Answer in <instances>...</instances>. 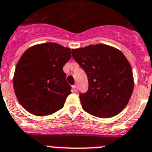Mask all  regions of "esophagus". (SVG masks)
Here are the masks:
<instances>
[{
	"label": "esophagus",
	"instance_id": "34e87169",
	"mask_svg": "<svg viewBox=\"0 0 152 152\" xmlns=\"http://www.w3.org/2000/svg\"><path fill=\"white\" fill-rule=\"evenodd\" d=\"M72 88H73L74 91H75V92H77V85H73V86H72Z\"/></svg>",
	"mask_w": 152,
	"mask_h": 152
}]
</instances>
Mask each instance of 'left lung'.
<instances>
[{
	"instance_id": "8db88e82",
	"label": "left lung",
	"mask_w": 152,
	"mask_h": 152,
	"mask_svg": "<svg viewBox=\"0 0 152 152\" xmlns=\"http://www.w3.org/2000/svg\"><path fill=\"white\" fill-rule=\"evenodd\" d=\"M72 57L88 80V91L79 95L83 109L102 118L120 113L134 88L132 67L123 53L99 44L73 49Z\"/></svg>"
}]
</instances>
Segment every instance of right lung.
<instances>
[{"mask_svg": "<svg viewBox=\"0 0 152 152\" xmlns=\"http://www.w3.org/2000/svg\"><path fill=\"white\" fill-rule=\"evenodd\" d=\"M71 57V49L53 42L34 45L24 51L13 80L16 97L24 109L37 116L61 109L71 93L63 71Z\"/></svg>", "mask_w": 152, "mask_h": 152, "instance_id": "add662e5", "label": "right lung"}]
</instances>
